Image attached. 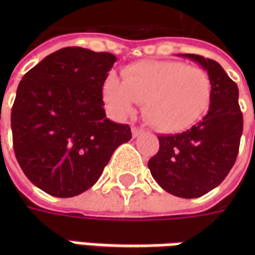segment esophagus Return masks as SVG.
Wrapping results in <instances>:
<instances>
[{"mask_svg":"<svg viewBox=\"0 0 255 255\" xmlns=\"http://www.w3.org/2000/svg\"><path fill=\"white\" fill-rule=\"evenodd\" d=\"M131 131H132L133 138H136L138 135H140V133L143 132V129H142V128H138V127H132L131 128Z\"/></svg>","mask_w":255,"mask_h":255,"instance_id":"1","label":"esophagus"}]
</instances>
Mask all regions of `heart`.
<instances>
[{
    "label": "heart",
    "instance_id": "b5f03b06",
    "mask_svg": "<svg viewBox=\"0 0 255 255\" xmlns=\"http://www.w3.org/2000/svg\"><path fill=\"white\" fill-rule=\"evenodd\" d=\"M104 100L117 116L132 113L143 102V116L161 132H180L208 111L212 80L199 67L180 61H138L123 71V80L109 75L102 86Z\"/></svg>",
    "mask_w": 255,
    "mask_h": 255
}]
</instances>
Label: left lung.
Listing matches in <instances>:
<instances>
[{
	"instance_id": "left-lung-1",
	"label": "left lung",
	"mask_w": 255,
	"mask_h": 255,
	"mask_svg": "<svg viewBox=\"0 0 255 255\" xmlns=\"http://www.w3.org/2000/svg\"><path fill=\"white\" fill-rule=\"evenodd\" d=\"M195 61L212 80L206 116L190 129L160 135V150L149 160L150 172L161 188L180 198H198L212 191L234 166L243 131L239 90L223 67L198 54H177Z\"/></svg>"
}]
</instances>
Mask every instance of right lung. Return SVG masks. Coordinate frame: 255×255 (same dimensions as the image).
<instances>
[{"label": "right lung", "mask_w": 255, "mask_h": 255, "mask_svg": "<svg viewBox=\"0 0 255 255\" xmlns=\"http://www.w3.org/2000/svg\"><path fill=\"white\" fill-rule=\"evenodd\" d=\"M111 53L64 47L31 68L16 91L10 127L20 168L53 197L93 187L113 151L131 139L128 124L106 117L102 86Z\"/></svg>", "instance_id": "obj_1"}]
</instances>
